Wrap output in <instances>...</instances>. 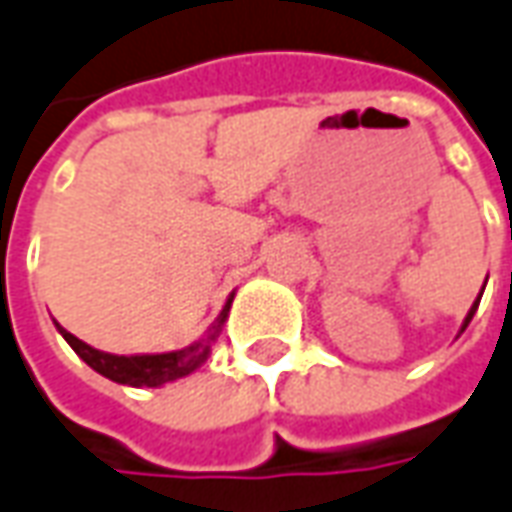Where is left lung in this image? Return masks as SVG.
<instances>
[{
    "label": "left lung",
    "mask_w": 512,
    "mask_h": 512,
    "mask_svg": "<svg viewBox=\"0 0 512 512\" xmlns=\"http://www.w3.org/2000/svg\"><path fill=\"white\" fill-rule=\"evenodd\" d=\"M488 282V280H485ZM482 291H485V285H482ZM480 299H482V293H480ZM480 299H477V302H474V305H471V310H468V316H466V321H463V327H460V332L466 330L468 327V321H471V318H474V313H477V307H480Z\"/></svg>",
    "instance_id": "left-lung-1"
}]
</instances>
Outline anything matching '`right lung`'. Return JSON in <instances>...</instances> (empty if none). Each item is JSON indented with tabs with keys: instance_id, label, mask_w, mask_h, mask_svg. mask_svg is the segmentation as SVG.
Segmentation results:
<instances>
[{
	"instance_id": "add662e5",
	"label": "right lung",
	"mask_w": 512,
	"mask_h": 512,
	"mask_svg": "<svg viewBox=\"0 0 512 512\" xmlns=\"http://www.w3.org/2000/svg\"><path fill=\"white\" fill-rule=\"evenodd\" d=\"M232 296L227 299V305L216 318V324L207 330V335H202L199 341H194L185 349H177V352H163V355H110V352H99L94 346H88L85 341H80L77 335H71L69 330H63L57 324V332L66 338L71 349L94 368L96 374H102L107 380L119 382V385H132V388H157V385H166V382L180 380V377H188L194 374L196 368L202 366L210 355V346L219 338L221 327L227 321V313H230Z\"/></svg>"
}]
</instances>
